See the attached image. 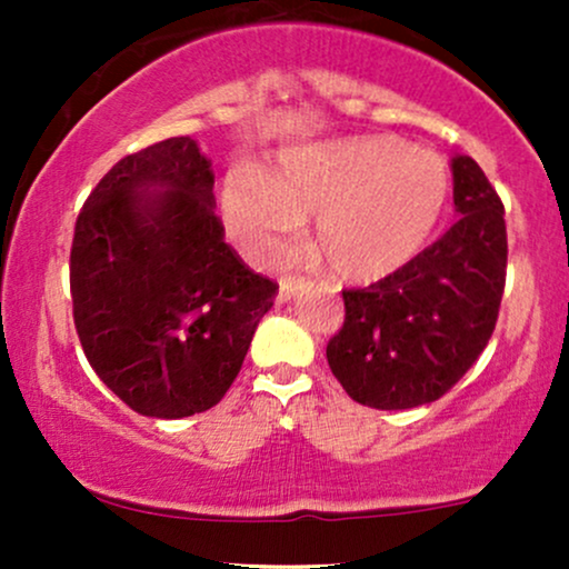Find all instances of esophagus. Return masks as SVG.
Segmentation results:
<instances>
[{
    "instance_id": "1",
    "label": "esophagus",
    "mask_w": 569,
    "mask_h": 569,
    "mask_svg": "<svg viewBox=\"0 0 569 569\" xmlns=\"http://www.w3.org/2000/svg\"><path fill=\"white\" fill-rule=\"evenodd\" d=\"M302 289H305V278H299V276H286V278H280V289H278V305L289 302V299L293 297V293H297V291H302Z\"/></svg>"
}]
</instances>
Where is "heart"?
<instances>
[{
	"label": "heart",
	"instance_id": "obj_1",
	"mask_svg": "<svg viewBox=\"0 0 569 569\" xmlns=\"http://www.w3.org/2000/svg\"><path fill=\"white\" fill-rule=\"evenodd\" d=\"M449 198V168L430 149L393 136L286 152L267 179L232 173L221 189L227 232L257 267L283 264L305 221L312 257L339 283L369 286L403 270Z\"/></svg>",
	"mask_w": 569,
	"mask_h": 569
}]
</instances>
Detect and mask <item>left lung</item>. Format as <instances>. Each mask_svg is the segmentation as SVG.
Returning a JSON list of instances; mask_svg holds the SVG:
<instances>
[{"instance_id":"8db88e82","label":"left lung","mask_w":569,"mask_h":569,"mask_svg":"<svg viewBox=\"0 0 569 569\" xmlns=\"http://www.w3.org/2000/svg\"><path fill=\"white\" fill-rule=\"evenodd\" d=\"M457 219L396 276L345 289V323L326 358L352 401L411 409L473 367L498 323L508 240L502 202L468 154L452 158Z\"/></svg>"}]
</instances>
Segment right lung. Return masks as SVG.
<instances>
[{"label": "right lung", "instance_id": "add662e5", "mask_svg": "<svg viewBox=\"0 0 569 569\" xmlns=\"http://www.w3.org/2000/svg\"><path fill=\"white\" fill-rule=\"evenodd\" d=\"M211 160L189 136L128 154L84 200L71 305L90 367L143 417L224 398L278 286L224 243Z\"/></svg>", "mask_w": 569, "mask_h": 569}]
</instances>
